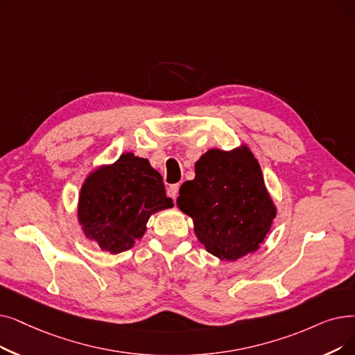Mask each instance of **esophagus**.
<instances>
[{"label": "esophagus", "instance_id": "esophagus-1", "mask_svg": "<svg viewBox=\"0 0 355 355\" xmlns=\"http://www.w3.org/2000/svg\"><path fill=\"white\" fill-rule=\"evenodd\" d=\"M178 189H180L178 184H173V186H169V187H168V190H166L168 197H171L173 200H175V198H177V196H178Z\"/></svg>", "mask_w": 355, "mask_h": 355}]
</instances>
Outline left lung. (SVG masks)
Listing matches in <instances>:
<instances>
[{
	"mask_svg": "<svg viewBox=\"0 0 355 355\" xmlns=\"http://www.w3.org/2000/svg\"><path fill=\"white\" fill-rule=\"evenodd\" d=\"M194 168L196 177L181 186L177 206L193 219L198 242L222 261L258 251L277 206L250 146L209 149Z\"/></svg>",
	"mask_w": 355,
	"mask_h": 355,
	"instance_id": "8db88e82",
	"label": "left lung"
}]
</instances>
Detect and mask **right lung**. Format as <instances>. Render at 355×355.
I'll use <instances>...</instances> for the list:
<instances>
[{
	"mask_svg": "<svg viewBox=\"0 0 355 355\" xmlns=\"http://www.w3.org/2000/svg\"><path fill=\"white\" fill-rule=\"evenodd\" d=\"M171 207L161 174L148 159L125 152L116 162L100 165L85 177L76 218L88 241L101 251L120 254L144 238L153 213Z\"/></svg>",
	"mask_w": 355,
	"mask_h": 355,
	"instance_id": "1",
	"label": "right lung"
}]
</instances>
